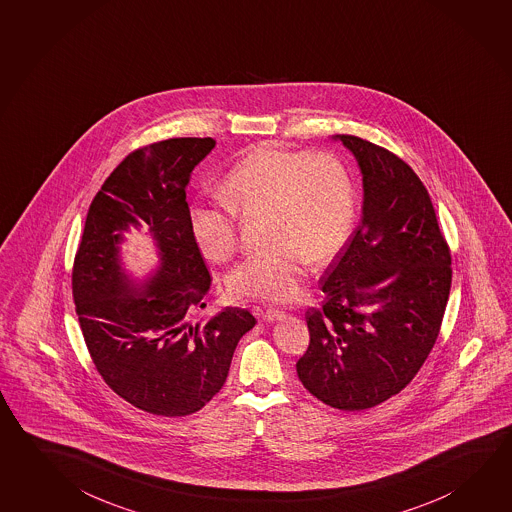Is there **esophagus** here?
I'll list each match as a JSON object with an SVG mask.
<instances>
[{
  "label": "esophagus",
  "instance_id": "obj_1",
  "mask_svg": "<svg viewBox=\"0 0 512 512\" xmlns=\"http://www.w3.org/2000/svg\"><path fill=\"white\" fill-rule=\"evenodd\" d=\"M283 317H285V312L276 307L267 308L265 314H263V319H265L267 323H274V321H279V319H283Z\"/></svg>",
  "mask_w": 512,
  "mask_h": 512
}]
</instances>
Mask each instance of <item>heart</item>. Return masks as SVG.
Listing matches in <instances>:
<instances>
[{"mask_svg": "<svg viewBox=\"0 0 512 512\" xmlns=\"http://www.w3.org/2000/svg\"><path fill=\"white\" fill-rule=\"evenodd\" d=\"M227 207L196 205L189 227L207 260L227 261L238 247L236 214L269 216L272 249L251 254L229 274L234 298L290 301L305 267L334 260L354 233V178L330 151L260 146L234 166L218 189Z\"/></svg>", "mask_w": 512, "mask_h": 512, "instance_id": "obj_1", "label": "heart"}]
</instances>
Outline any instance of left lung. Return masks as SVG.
<instances>
[{"mask_svg":"<svg viewBox=\"0 0 512 512\" xmlns=\"http://www.w3.org/2000/svg\"><path fill=\"white\" fill-rule=\"evenodd\" d=\"M363 173V220L305 314L299 381L332 408H373L404 390L437 341L451 290V252L428 189L373 142L335 135Z\"/></svg>","mask_w":512,"mask_h":512,"instance_id":"left-lung-1","label":"left lung"}]
</instances>
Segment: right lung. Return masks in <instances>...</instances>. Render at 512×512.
I'll return each instance as SVG.
<instances>
[{"label": "right lung", "instance_id": "add662e5", "mask_svg": "<svg viewBox=\"0 0 512 512\" xmlns=\"http://www.w3.org/2000/svg\"><path fill=\"white\" fill-rule=\"evenodd\" d=\"M211 137L160 140L131 151L90 204L75 252V312L97 372L121 399L151 415L184 417L222 390L234 350L256 325L249 310L223 308L193 325L211 276L189 227L191 171ZM149 225L161 267L140 288L121 270L118 243Z\"/></svg>", "mask_w": 512, "mask_h": 512}]
</instances>
